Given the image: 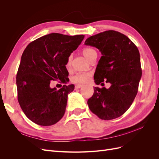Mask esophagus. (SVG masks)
I'll return each instance as SVG.
<instances>
[{"label": "esophagus", "instance_id": "obj_1", "mask_svg": "<svg viewBox=\"0 0 159 159\" xmlns=\"http://www.w3.org/2000/svg\"><path fill=\"white\" fill-rule=\"evenodd\" d=\"M83 85H82V84H78V85H76L75 86V89L81 88V87H83Z\"/></svg>", "mask_w": 159, "mask_h": 159}]
</instances>
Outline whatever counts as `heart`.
Wrapping results in <instances>:
<instances>
[{
  "label": "heart",
  "mask_w": 159,
  "mask_h": 159,
  "mask_svg": "<svg viewBox=\"0 0 159 159\" xmlns=\"http://www.w3.org/2000/svg\"><path fill=\"white\" fill-rule=\"evenodd\" d=\"M82 54L86 58L90 60L91 57H92V56H93V54H96V52L93 49L90 48H84L82 50ZM71 60H72V56L70 55L68 57V60H67V64H66V67L68 69L70 68L71 65ZM90 77H91V73H89V72L78 73L71 77V81L75 84H84L85 82H87Z\"/></svg>",
  "instance_id": "1"
}]
</instances>
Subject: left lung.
<instances>
[{"instance_id": "1", "label": "left lung", "mask_w": 159, "mask_h": 159, "mask_svg": "<svg viewBox=\"0 0 159 159\" xmlns=\"http://www.w3.org/2000/svg\"><path fill=\"white\" fill-rule=\"evenodd\" d=\"M85 45L97 48L102 54L94 74L95 84L105 81L111 84L109 89L93 88V95L88 101L89 109L103 120L121 116L135 98L142 75L137 47L127 36L115 30L90 36Z\"/></svg>"}]
</instances>
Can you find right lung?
<instances>
[{
  "instance_id": "right-lung-1",
  "label": "right lung",
  "mask_w": 159,
  "mask_h": 159,
  "mask_svg": "<svg viewBox=\"0 0 159 159\" xmlns=\"http://www.w3.org/2000/svg\"><path fill=\"white\" fill-rule=\"evenodd\" d=\"M84 35L52 33L30 42L21 57L16 75L18 101L26 116L42 126L56 124L66 111L68 95L73 84L60 89L50 88L52 80L69 81L66 69L68 57L84 40Z\"/></svg>"
}]
</instances>
